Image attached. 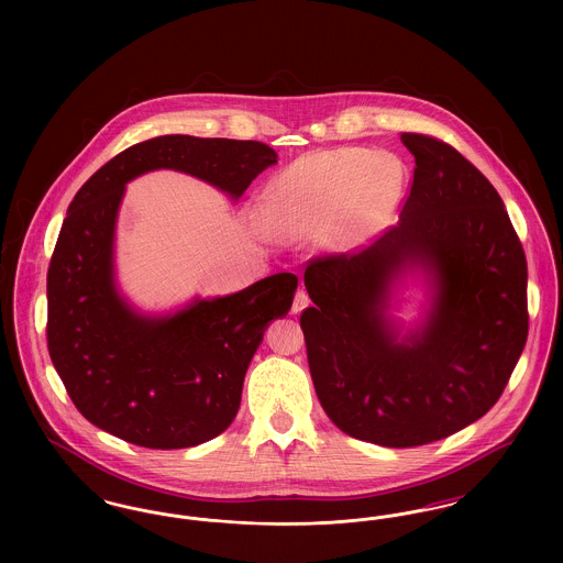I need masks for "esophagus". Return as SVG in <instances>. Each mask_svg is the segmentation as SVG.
I'll use <instances>...</instances> for the list:
<instances>
[{"label": "esophagus", "mask_w": 563, "mask_h": 563, "mask_svg": "<svg viewBox=\"0 0 563 563\" xmlns=\"http://www.w3.org/2000/svg\"><path fill=\"white\" fill-rule=\"evenodd\" d=\"M310 303V297L306 294V289H297V294L294 297V306H291V312L299 314L303 308H308Z\"/></svg>", "instance_id": "34e87169"}]
</instances>
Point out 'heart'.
<instances>
[{
  "instance_id": "obj_1",
  "label": "heart",
  "mask_w": 563,
  "mask_h": 563,
  "mask_svg": "<svg viewBox=\"0 0 563 563\" xmlns=\"http://www.w3.org/2000/svg\"><path fill=\"white\" fill-rule=\"evenodd\" d=\"M405 170L390 154L361 147L317 152L294 162L264 189L260 211L280 236L321 234L338 223L340 241L356 244L395 213Z\"/></svg>"
}]
</instances>
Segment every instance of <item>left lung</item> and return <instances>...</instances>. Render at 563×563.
<instances>
[{"mask_svg": "<svg viewBox=\"0 0 563 563\" xmlns=\"http://www.w3.org/2000/svg\"><path fill=\"white\" fill-rule=\"evenodd\" d=\"M413 184L399 223L358 251L312 260L301 312L324 413L350 437L416 448L500 399L528 340V264L503 198L452 145L402 133ZM430 308L405 334L387 314L407 273Z\"/></svg>", "mask_w": 563, "mask_h": 563, "instance_id": "obj_1", "label": "left lung"}]
</instances>
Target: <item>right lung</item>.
Masks as SVG:
<instances>
[{"mask_svg": "<svg viewBox=\"0 0 563 563\" xmlns=\"http://www.w3.org/2000/svg\"><path fill=\"white\" fill-rule=\"evenodd\" d=\"M260 141L164 134L124 150L76 194L48 268V352L81 416L150 450H184L232 424L246 367L297 276L272 274L239 294L143 314L115 283V221L126 184L158 168L198 177L239 200L276 164Z\"/></svg>", "mask_w": 563, "mask_h": 563, "instance_id": "obj_1", "label": "right lung"}]
</instances>
